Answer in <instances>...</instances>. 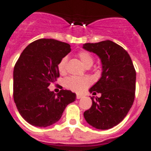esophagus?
Masks as SVG:
<instances>
[{
    "label": "esophagus",
    "instance_id": "1",
    "mask_svg": "<svg viewBox=\"0 0 151 151\" xmlns=\"http://www.w3.org/2000/svg\"><path fill=\"white\" fill-rule=\"evenodd\" d=\"M82 95H79V94H77V99H80L82 98Z\"/></svg>",
    "mask_w": 151,
    "mask_h": 151
}]
</instances>
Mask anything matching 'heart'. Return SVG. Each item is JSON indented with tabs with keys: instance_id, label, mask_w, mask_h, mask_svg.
I'll use <instances>...</instances> for the list:
<instances>
[{
	"instance_id": "obj_1",
	"label": "heart",
	"mask_w": 151,
	"mask_h": 151,
	"mask_svg": "<svg viewBox=\"0 0 151 151\" xmlns=\"http://www.w3.org/2000/svg\"><path fill=\"white\" fill-rule=\"evenodd\" d=\"M78 57L82 62V63L86 67H91L94 63V58L90 52L87 51H81L78 52ZM67 57L65 56L61 59L57 64V69L60 73H64L67 69ZM91 81L88 78H79L75 76H70L65 78L63 81V84L68 89L78 93L83 92L91 84Z\"/></svg>"
}]
</instances>
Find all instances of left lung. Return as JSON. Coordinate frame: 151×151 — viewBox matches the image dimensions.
Returning <instances> with one entry per match:
<instances>
[{
	"mask_svg": "<svg viewBox=\"0 0 151 151\" xmlns=\"http://www.w3.org/2000/svg\"><path fill=\"white\" fill-rule=\"evenodd\" d=\"M83 48L98 55L102 64L101 78L89 90L101 96L91 98L92 105L84 112V119L95 128L109 129L122 122L133 105L135 68L128 52L112 41L85 43Z\"/></svg>",
	"mask_w": 151,
	"mask_h": 151,
	"instance_id": "1",
	"label": "left lung"
}]
</instances>
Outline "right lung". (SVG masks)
Listing matches in <instances>:
<instances>
[{"label": "right lung", "instance_id": "obj_1", "mask_svg": "<svg viewBox=\"0 0 151 151\" xmlns=\"http://www.w3.org/2000/svg\"><path fill=\"white\" fill-rule=\"evenodd\" d=\"M69 44L40 39L27 46L16 62L13 73V96L19 113L29 124L46 127L59 121L65 108L75 101L76 94L48 87L60 77L57 64L70 52Z\"/></svg>", "mask_w": 151, "mask_h": 151}]
</instances>
